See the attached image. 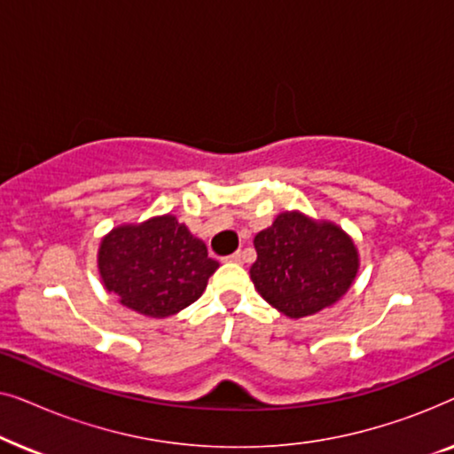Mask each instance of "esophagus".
Returning <instances> with one entry per match:
<instances>
[{"label": "esophagus", "instance_id": "34e87169", "mask_svg": "<svg viewBox=\"0 0 454 454\" xmlns=\"http://www.w3.org/2000/svg\"><path fill=\"white\" fill-rule=\"evenodd\" d=\"M225 260H227V262H235V264H239L241 260H244V254H241V252H235V254H231V256H227Z\"/></svg>", "mask_w": 454, "mask_h": 454}]
</instances>
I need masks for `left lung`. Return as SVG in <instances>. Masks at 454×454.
<instances>
[{
    "instance_id": "obj_1",
    "label": "left lung",
    "mask_w": 454,
    "mask_h": 454,
    "mask_svg": "<svg viewBox=\"0 0 454 454\" xmlns=\"http://www.w3.org/2000/svg\"><path fill=\"white\" fill-rule=\"evenodd\" d=\"M254 287L287 316L306 318L331 308L356 281L359 252L337 223L285 210L254 238Z\"/></svg>"
}]
</instances>
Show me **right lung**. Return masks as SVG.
<instances>
[{
    "label": "right lung",
    "mask_w": 454,
    "mask_h": 454,
    "mask_svg": "<svg viewBox=\"0 0 454 454\" xmlns=\"http://www.w3.org/2000/svg\"><path fill=\"white\" fill-rule=\"evenodd\" d=\"M97 266L121 306L169 318L204 294L219 262L176 215H159L111 229L98 246Z\"/></svg>",
    "instance_id": "1"
}]
</instances>
